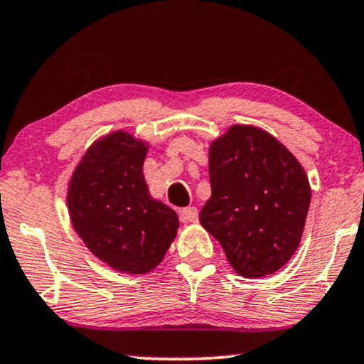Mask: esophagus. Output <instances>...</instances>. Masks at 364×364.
I'll use <instances>...</instances> for the list:
<instances>
[{
	"instance_id": "1",
	"label": "esophagus",
	"mask_w": 364,
	"mask_h": 364,
	"mask_svg": "<svg viewBox=\"0 0 364 364\" xmlns=\"http://www.w3.org/2000/svg\"><path fill=\"white\" fill-rule=\"evenodd\" d=\"M179 217H181V220L185 222V224H195V222L198 220V210L195 207H186L179 212Z\"/></svg>"
}]
</instances>
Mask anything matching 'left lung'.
I'll list each match as a JSON object with an SVG mask.
<instances>
[{"mask_svg":"<svg viewBox=\"0 0 364 364\" xmlns=\"http://www.w3.org/2000/svg\"><path fill=\"white\" fill-rule=\"evenodd\" d=\"M212 196L200 212L240 277L283 268L299 247L310 205L301 164L266 130L232 125L210 144Z\"/></svg>","mask_w":364,"mask_h":364,"instance_id":"8db88e82","label":"left lung"}]
</instances>
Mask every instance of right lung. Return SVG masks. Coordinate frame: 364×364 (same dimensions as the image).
I'll return each instance as SVG.
<instances>
[{
	"instance_id": "obj_1",
	"label": "right lung",
	"mask_w": 364,
	"mask_h": 364,
	"mask_svg": "<svg viewBox=\"0 0 364 364\" xmlns=\"http://www.w3.org/2000/svg\"><path fill=\"white\" fill-rule=\"evenodd\" d=\"M147 142L117 130L93 142L74 169L68 208L86 247L113 269H154L176 237L178 215L149 193Z\"/></svg>"
}]
</instances>
